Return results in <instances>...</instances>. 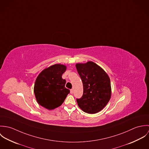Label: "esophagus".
Listing matches in <instances>:
<instances>
[{
  "mask_svg": "<svg viewBox=\"0 0 149 149\" xmlns=\"http://www.w3.org/2000/svg\"><path fill=\"white\" fill-rule=\"evenodd\" d=\"M70 93H71V94H73V90L72 89H70Z\"/></svg>",
  "mask_w": 149,
  "mask_h": 149,
  "instance_id": "34e87169",
  "label": "esophagus"
}]
</instances>
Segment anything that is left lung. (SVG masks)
Segmentation results:
<instances>
[{
	"label": "left lung",
	"mask_w": 149,
	"mask_h": 149,
	"mask_svg": "<svg viewBox=\"0 0 149 149\" xmlns=\"http://www.w3.org/2000/svg\"><path fill=\"white\" fill-rule=\"evenodd\" d=\"M76 67L83 84V95L76 100L78 106L86 113H97L111 98L109 77L101 67L92 61L77 64Z\"/></svg>",
	"instance_id": "left-lung-1"
}]
</instances>
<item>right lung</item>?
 <instances>
[{
	"mask_svg": "<svg viewBox=\"0 0 149 149\" xmlns=\"http://www.w3.org/2000/svg\"><path fill=\"white\" fill-rule=\"evenodd\" d=\"M66 66L55 64L45 69L38 76L34 92L39 104L52 110L60 106L70 91L65 87L66 80L62 78Z\"/></svg>",
	"mask_w": 149,
	"mask_h": 149,
	"instance_id": "add662e5",
	"label": "right lung"
}]
</instances>
